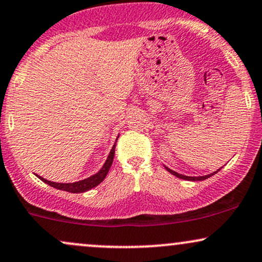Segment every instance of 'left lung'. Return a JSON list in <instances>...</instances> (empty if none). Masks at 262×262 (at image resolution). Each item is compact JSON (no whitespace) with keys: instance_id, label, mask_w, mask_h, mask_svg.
Instances as JSON below:
<instances>
[{"instance_id":"obj_1","label":"left lung","mask_w":262,"mask_h":262,"mask_svg":"<svg viewBox=\"0 0 262 262\" xmlns=\"http://www.w3.org/2000/svg\"><path fill=\"white\" fill-rule=\"evenodd\" d=\"M166 169H167V171H168L169 173H172L173 176H176V177H178V178H181V179H185V181H204V179L210 178L211 176H213V174H215V173H217V172L220 171V169H217L216 172L211 173V174H207V176H201V177H188V176H183V174H181V173H177V172L172 171V169H169L168 167H166Z\"/></svg>"}]
</instances>
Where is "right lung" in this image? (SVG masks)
<instances>
[{"label": "right lung", "instance_id": "1", "mask_svg": "<svg viewBox=\"0 0 262 262\" xmlns=\"http://www.w3.org/2000/svg\"><path fill=\"white\" fill-rule=\"evenodd\" d=\"M115 147H116V144L113 145L112 150L110 151V155H108V157H107L105 165L102 166V168H101L100 171L96 173V174L91 176V177L86 178V179H83V181L74 182V183H55L51 181H47V179L40 177V176H37V177H39L42 182H45L46 184L51 185V187L56 188V189H59V190L69 191V193H84V191L95 188L96 185H99L100 183L105 179L107 173H108V171H110V167L112 166L113 157H115Z\"/></svg>", "mask_w": 262, "mask_h": 262}]
</instances>
